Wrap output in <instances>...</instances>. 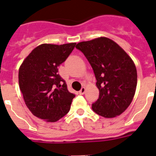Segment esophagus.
<instances>
[{
  "label": "esophagus",
  "instance_id": "34e87169",
  "mask_svg": "<svg viewBox=\"0 0 156 156\" xmlns=\"http://www.w3.org/2000/svg\"><path fill=\"white\" fill-rule=\"evenodd\" d=\"M85 92V87H82V88H81V90L78 92V93H79L80 95H83Z\"/></svg>",
  "mask_w": 156,
  "mask_h": 156
}]
</instances>
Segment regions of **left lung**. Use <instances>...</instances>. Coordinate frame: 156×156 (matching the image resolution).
Instances as JSON below:
<instances>
[{
    "label": "left lung",
    "mask_w": 156,
    "mask_h": 156,
    "mask_svg": "<svg viewBox=\"0 0 156 156\" xmlns=\"http://www.w3.org/2000/svg\"><path fill=\"white\" fill-rule=\"evenodd\" d=\"M92 66L99 95L92 104L95 113L106 118L121 114L130 106L137 86V70L128 54L106 37L78 43Z\"/></svg>",
    "instance_id": "obj_1"
}]
</instances>
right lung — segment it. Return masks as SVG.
<instances>
[{
	"mask_svg": "<svg viewBox=\"0 0 156 156\" xmlns=\"http://www.w3.org/2000/svg\"><path fill=\"white\" fill-rule=\"evenodd\" d=\"M75 45L41 44L20 66L19 88L27 107L38 118L56 122L69 112L75 95L68 90L66 81L58 74V67Z\"/></svg>",
	"mask_w": 156,
	"mask_h": 156,
	"instance_id": "1",
	"label": "right lung"
}]
</instances>
